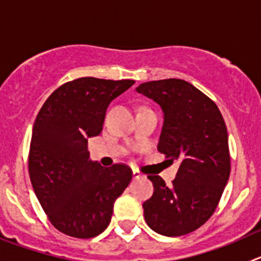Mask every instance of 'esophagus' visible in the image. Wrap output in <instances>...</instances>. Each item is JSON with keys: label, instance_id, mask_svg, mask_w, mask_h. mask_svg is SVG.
Listing matches in <instances>:
<instances>
[{"label": "esophagus", "instance_id": "obj_1", "mask_svg": "<svg viewBox=\"0 0 261 261\" xmlns=\"http://www.w3.org/2000/svg\"><path fill=\"white\" fill-rule=\"evenodd\" d=\"M132 172H133V179H140V177H144V175L138 171V170H133Z\"/></svg>", "mask_w": 261, "mask_h": 261}]
</instances>
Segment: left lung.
Returning <instances> with one entry per match:
<instances>
[{
	"instance_id": "obj_1",
	"label": "left lung",
	"mask_w": 261,
	"mask_h": 261,
	"mask_svg": "<svg viewBox=\"0 0 261 261\" xmlns=\"http://www.w3.org/2000/svg\"><path fill=\"white\" fill-rule=\"evenodd\" d=\"M136 90L162 108L158 150L180 165L170 187L158 175L147 176L154 193L142 205L145 221L158 234L186 235L211 218L229 180L225 120L216 103L187 81H151Z\"/></svg>"
}]
</instances>
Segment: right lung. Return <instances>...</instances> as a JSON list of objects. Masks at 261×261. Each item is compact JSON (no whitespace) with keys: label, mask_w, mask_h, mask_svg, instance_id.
<instances>
[{"label":"right lung","mask_w":261,"mask_h":261,"mask_svg":"<svg viewBox=\"0 0 261 261\" xmlns=\"http://www.w3.org/2000/svg\"><path fill=\"white\" fill-rule=\"evenodd\" d=\"M133 80L84 77L55 90L32 129L29 172L41 208L59 231L87 239L110 225L114 202L132 180V170L90 161L87 138L100 135L106 111Z\"/></svg>","instance_id":"obj_1"}]
</instances>
